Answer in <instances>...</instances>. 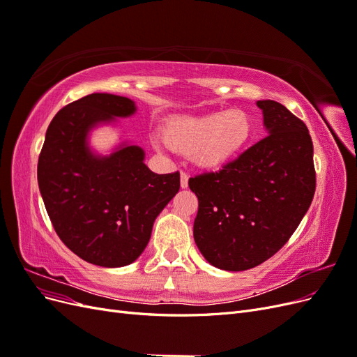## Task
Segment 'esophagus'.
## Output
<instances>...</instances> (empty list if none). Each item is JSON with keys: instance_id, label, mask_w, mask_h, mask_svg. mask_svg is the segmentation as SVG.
I'll return each mask as SVG.
<instances>
[{"instance_id": "esophagus-1", "label": "esophagus", "mask_w": 357, "mask_h": 357, "mask_svg": "<svg viewBox=\"0 0 357 357\" xmlns=\"http://www.w3.org/2000/svg\"><path fill=\"white\" fill-rule=\"evenodd\" d=\"M188 186H189V177H188V174H185V172H181V174H180V188L186 189Z\"/></svg>"}]
</instances>
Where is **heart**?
<instances>
[{"mask_svg":"<svg viewBox=\"0 0 357 357\" xmlns=\"http://www.w3.org/2000/svg\"><path fill=\"white\" fill-rule=\"evenodd\" d=\"M253 135V117L244 110L232 109L172 119L165 126L167 143L153 138V146L158 150L169 146L189 155L197 167L219 171L244 152Z\"/></svg>","mask_w":357,"mask_h":357,"instance_id":"heart-1","label":"heart"}]
</instances>
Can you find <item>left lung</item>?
Listing matches in <instances>:
<instances>
[{
  "label": "left lung",
  "instance_id": "obj_1",
  "mask_svg": "<svg viewBox=\"0 0 357 357\" xmlns=\"http://www.w3.org/2000/svg\"><path fill=\"white\" fill-rule=\"evenodd\" d=\"M256 105L268 137L219 172L189 180L199 202L193 238L205 261L223 271H245L275 255L316 190L305 123L277 101Z\"/></svg>",
  "mask_w": 357,
  "mask_h": 357
}]
</instances>
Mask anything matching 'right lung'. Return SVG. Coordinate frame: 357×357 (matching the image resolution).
Listing matches in <instances>:
<instances>
[{"label": "right lung", "mask_w": 357, "mask_h": 357, "mask_svg": "<svg viewBox=\"0 0 357 357\" xmlns=\"http://www.w3.org/2000/svg\"><path fill=\"white\" fill-rule=\"evenodd\" d=\"M135 113L126 96H83L53 117L38 158V188L58 236L83 261L104 268L137 261L180 189L178 172L150 171L144 150L128 139L109 153L92 147L96 128Z\"/></svg>", "instance_id": "add662e5"}]
</instances>
